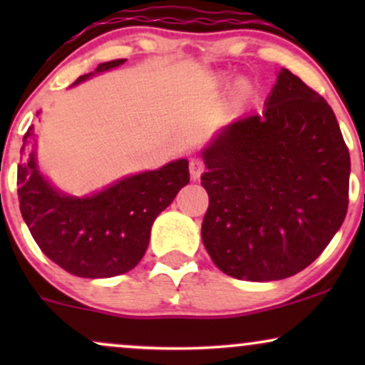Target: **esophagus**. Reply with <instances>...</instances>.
Instances as JSON below:
<instances>
[{
	"label": "esophagus",
	"mask_w": 365,
	"mask_h": 365,
	"mask_svg": "<svg viewBox=\"0 0 365 365\" xmlns=\"http://www.w3.org/2000/svg\"><path fill=\"white\" fill-rule=\"evenodd\" d=\"M204 171V163L200 159H190V177L199 180L200 173Z\"/></svg>",
	"instance_id": "1"
}]
</instances>
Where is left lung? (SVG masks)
Segmentation results:
<instances>
[{
  "mask_svg": "<svg viewBox=\"0 0 365 365\" xmlns=\"http://www.w3.org/2000/svg\"><path fill=\"white\" fill-rule=\"evenodd\" d=\"M202 159V242L225 274L274 282L305 269L340 230L350 154L324 99L282 68L261 115L217 132Z\"/></svg>",
  "mask_w": 365,
  "mask_h": 365,
  "instance_id": "obj_1",
  "label": "left lung"
}]
</instances>
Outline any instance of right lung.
Segmentation results:
<instances>
[{
    "mask_svg": "<svg viewBox=\"0 0 365 365\" xmlns=\"http://www.w3.org/2000/svg\"><path fill=\"white\" fill-rule=\"evenodd\" d=\"M125 61L101 63L73 86ZM31 140L36 148L34 127L24 135L20 153ZM188 182V161L177 159L159 170L121 178L92 195L73 197L43 177L36 149L16 170L20 212L36 244L53 262L81 278H111L133 269L148 250L154 220Z\"/></svg>",
    "mask_w": 365,
    "mask_h": 365,
    "instance_id": "right-lung-1",
    "label": "right lung"
}]
</instances>
